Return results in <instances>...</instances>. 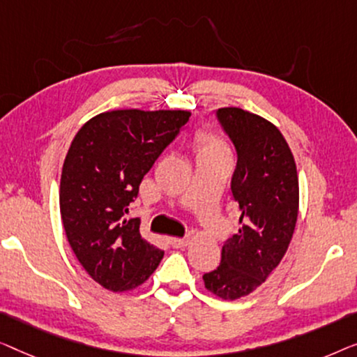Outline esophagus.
Returning <instances> with one entry per match:
<instances>
[{"mask_svg": "<svg viewBox=\"0 0 357 357\" xmlns=\"http://www.w3.org/2000/svg\"><path fill=\"white\" fill-rule=\"evenodd\" d=\"M168 243L173 245V248H184V245L189 244L188 238H168Z\"/></svg>", "mask_w": 357, "mask_h": 357, "instance_id": "esophagus-1", "label": "esophagus"}]
</instances>
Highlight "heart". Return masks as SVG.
<instances>
[{
	"label": "heart",
	"instance_id": "obj_1",
	"mask_svg": "<svg viewBox=\"0 0 357 357\" xmlns=\"http://www.w3.org/2000/svg\"><path fill=\"white\" fill-rule=\"evenodd\" d=\"M199 149H200V153L223 152L222 145H220L213 137H208V135H202V137L199 139Z\"/></svg>",
	"mask_w": 357,
	"mask_h": 357
}]
</instances>
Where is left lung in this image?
<instances>
[{"mask_svg": "<svg viewBox=\"0 0 357 357\" xmlns=\"http://www.w3.org/2000/svg\"><path fill=\"white\" fill-rule=\"evenodd\" d=\"M215 118L238 157L231 194L239 231L223 244L222 262L204 275V283L218 298L234 301L262 284L288 250L299 183L293 153L272 123L241 108H220Z\"/></svg>", "mask_w": 357, "mask_h": 357, "instance_id": "left-lung-1", "label": "left lung"}]
</instances>
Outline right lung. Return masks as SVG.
Listing matches in <instances>:
<instances>
[{
  "label": "right lung",
  "mask_w": 357,
  "mask_h": 357,
  "mask_svg": "<svg viewBox=\"0 0 357 357\" xmlns=\"http://www.w3.org/2000/svg\"><path fill=\"white\" fill-rule=\"evenodd\" d=\"M183 109H116L84 124L63 165L59 210L71 249L90 277L109 291L142 284L163 250L126 220L139 185L189 121Z\"/></svg>",
  "instance_id": "right-lung-1"
}]
</instances>
